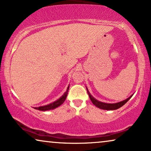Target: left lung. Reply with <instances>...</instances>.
Returning <instances> with one entry per match:
<instances>
[{"instance_id": "1", "label": "left lung", "mask_w": 151, "mask_h": 151, "mask_svg": "<svg viewBox=\"0 0 151 151\" xmlns=\"http://www.w3.org/2000/svg\"><path fill=\"white\" fill-rule=\"evenodd\" d=\"M87 92L88 95L90 96V99L91 100V101L92 102V104L94 105H95L97 108H101V109H104V110H116L118 108H121L122 106H123L124 104H125L126 102H127L128 100H129L130 98L132 97V96H130L129 98H128L127 99L124 100L121 102H119V103H116V104H106V103H103V102L99 101L97 100L94 99V98L92 96L91 94H90V92H88V90L87 89Z\"/></svg>"}]
</instances>
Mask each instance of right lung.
<instances>
[{
  "label": "right lung",
  "mask_w": 151,
  "mask_h": 151,
  "mask_svg": "<svg viewBox=\"0 0 151 151\" xmlns=\"http://www.w3.org/2000/svg\"><path fill=\"white\" fill-rule=\"evenodd\" d=\"M68 90H69V86H68L67 88V90L66 92L64 93L63 96L60 98L59 99H58L57 101H56L53 103L49 104V105L47 106H41V107H38V108H35V109L39 110H42V111H45V110H52V109H55V108L59 107V106H61L62 104H63V102L65 101V100L67 97L68 95Z\"/></svg>",
  "instance_id": "add662e5"
}]
</instances>
